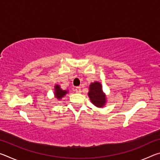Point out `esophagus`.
<instances>
[{"mask_svg": "<svg viewBox=\"0 0 160 160\" xmlns=\"http://www.w3.org/2000/svg\"><path fill=\"white\" fill-rule=\"evenodd\" d=\"M75 92H76L77 93H80V92H81V89H80V87H78V88H75Z\"/></svg>", "mask_w": 160, "mask_h": 160, "instance_id": "obj_1", "label": "esophagus"}]
</instances>
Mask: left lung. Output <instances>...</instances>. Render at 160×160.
<instances>
[{"label": "left lung", "instance_id": "left-lung-1", "mask_svg": "<svg viewBox=\"0 0 160 160\" xmlns=\"http://www.w3.org/2000/svg\"><path fill=\"white\" fill-rule=\"evenodd\" d=\"M88 96L92 104L97 107H103L106 102V97L103 93L101 84L98 82L91 84Z\"/></svg>", "mask_w": 160, "mask_h": 160}]
</instances>
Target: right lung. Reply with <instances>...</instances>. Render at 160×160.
Returning a JSON list of instances; mask_svg holds the SVG:
<instances>
[{
  "label": "right lung",
  "instance_id": "obj_1",
  "mask_svg": "<svg viewBox=\"0 0 160 160\" xmlns=\"http://www.w3.org/2000/svg\"><path fill=\"white\" fill-rule=\"evenodd\" d=\"M67 92H68L66 90H62L59 85H56L55 86V96L57 99L62 98Z\"/></svg>",
  "mask_w": 160,
  "mask_h": 160
}]
</instances>
